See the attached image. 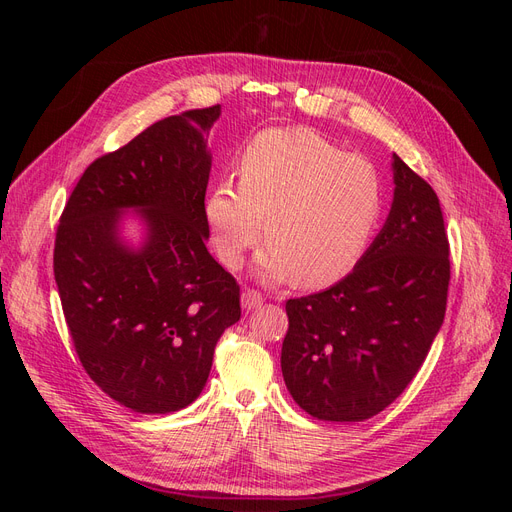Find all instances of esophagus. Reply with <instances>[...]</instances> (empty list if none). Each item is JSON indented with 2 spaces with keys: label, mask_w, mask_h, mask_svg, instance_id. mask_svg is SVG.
<instances>
[{
  "label": "esophagus",
  "mask_w": 512,
  "mask_h": 512,
  "mask_svg": "<svg viewBox=\"0 0 512 512\" xmlns=\"http://www.w3.org/2000/svg\"><path fill=\"white\" fill-rule=\"evenodd\" d=\"M262 301H265V299H262V294L256 292V290H245L241 294V305H243L245 312H252V309L260 307Z\"/></svg>",
  "instance_id": "34e87169"
}]
</instances>
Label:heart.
<instances>
[{"label":"heart","instance_id":"b5f03b06","mask_svg":"<svg viewBox=\"0 0 512 512\" xmlns=\"http://www.w3.org/2000/svg\"><path fill=\"white\" fill-rule=\"evenodd\" d=\"M382 211L376 168L307 128L262 130L245 147L239 183L207 198L215 250L237 269L265 226L258 275L303 288L335 284L356 265Z\"/></svg>","mask_w":512,"mask_h":512}]
</instances>
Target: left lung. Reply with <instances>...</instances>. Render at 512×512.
Returning a JSON list of instances; mask_svg holds the SVG:
<instances>
[{"instance_id":"1","label":"left lung","mask_w":512,"mask_h":512,"mask_svg":"<svg viewBox=\"0 0 512 512\" xmlns=\"http://www.w3.org/2000/svg\"><path fill=\"white\" fill-rule=\"evenodd\" d=\"M393 203L352 273L286 303L282 374L320 421L359 423L404 393L446 312L448 239L431 185L393 153Z\"/></svg>"}]
</instances>
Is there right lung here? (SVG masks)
<instances>
[{"label":"right lung","instance_id":"1","mask_svg":"<svg viewBox=\"0 0 512 512\" xmlns=\"http://www.w3.org/2000/svg\"><path fill=\"white\" fill-rule=\"evenodd\" d=\"M220 115L218 104L166 117L98 158L59 220L53 269L76 354L108 397L141 414L190 406L241 318L235 277L207 250V136Z\"/></svg>","mask_w":512,"mask_h":512}]
</instances>
